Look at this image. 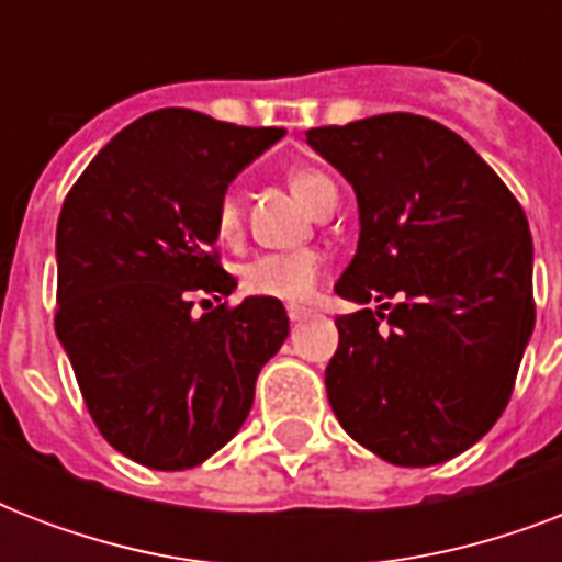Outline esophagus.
<instances>
[{
  "instance_id": "1",
  "label": "esophagus",
  "mask_w": 562,
  "mask_h": 562,
  "mask_svg": "<svg viewBox=\"0 0 562 562\" xmlns=\"http://www.w3.org/2000/svg\"><path fill=\"white\" fill-rule=\"evenodd\" d=\"M308 315H312V308H306V306H289L291 324H300V321H306Z\"/></svg>"
}]
</instances>
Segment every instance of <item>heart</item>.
Listing matches in <instances>:
<instances>
[{
    "label": "heart",
    "instance_id": "heart-1",
    "mask_svg": "<svg viewBox=\"0 0 562 562\" xmlns=\"http://www.w3.org/2000/svg\"><path fill=\"white\" fill-rule=\"evenodd\" d=\"M289 183L308 210H315L329 194H338L333 180L315 169H294L289 175ZM238 229H241V206H238L236 194L227 192L215 210V233L221 241H233ZM321 277H324V254H317L312 247L289 250V254H262L241 265V271H238L241 289L247 294L282 300V303H303L312 297Z\"/></svg>",
    "mask_w": 562,
    "mask_h": 562
}]
</instances>
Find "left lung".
<instances>
[{"label":"left lung","mask_w":562,"mask_h":562,"mask_svg":"<svg viewBox=\"0 0 562 562\" xmlns=\"http://www.w3.org/2000/svg\"><path fill=\"white\" fill-rule=\"evenodd\" d=\"M306 143L359 198V250L335 291L326 393L344 431L396 467H435L507 408L533 333V241L496 171L435 119L382 113Z\"/></svg>","instance_id":"left-lung-1"}]
</instances>
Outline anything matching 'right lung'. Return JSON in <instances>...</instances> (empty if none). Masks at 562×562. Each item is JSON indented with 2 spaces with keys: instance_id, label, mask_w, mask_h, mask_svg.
<instances>
[{
  "instance_id": "1",
  "label": "right lung",
  "mask_w": 562,
  "mask_h": 562,
  "mask_svg": "<svg viewBox=\"0 0 562 562\" xmlns=\"http://www.w3.org/2000/svg\"><path fill=\"white\" fill-rule=\"evenodd\" d=\"M282 134L154 110L113 136L66 194L55 333L92 423L143 467L189 470L218 452L289 338L280 300L192 315L194 294L236 289L215 250V210L229 180Z\"/></svg>"
}]
</instances>
